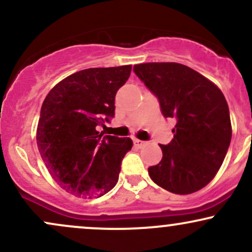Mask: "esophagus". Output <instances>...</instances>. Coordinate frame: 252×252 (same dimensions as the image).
I'll list each match as a JSON object with an SVG mask.
<instances>
[{
	"instance_id": "esophagus-1",
	"label": "esophagus",
	"mask_w": 252,
	"mask_h": 252,
	"mask_svg": "<svg viewBox=\"0 0 252 252\" xmlns=\"http://www.w3.org/2000/svg\"><path fill=\"white\" fill-rule=\"evenodd\" d=\"M134 143H135V146H136V147H138V148H141V147L146 146V144H147L146 141H141V140H137V138H135V140H134Z\"/></svg>"
}]
</instances>
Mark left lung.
Returning a JSON list of instances; mask_svg holds the SVG:
<instances>
[{
	"instance_id": "1",
	"label": "left lung",
	"mask_w": 252,
	"mask_h": 252,
	"mask_svg": "<svg viewBox=\"0 0 252 252\" xmlns=\"http://www.w3.org/2000/svg\"><path fill=\"white\" fill-rule=\"evenodd\" d=\"M135 74L174 118V138L160 144L162 160L148 168L152 180L175 194H190L215 178L231 142L230 111L218 86L178 63L134 66Z\"/></svg>"
}]
</instances>
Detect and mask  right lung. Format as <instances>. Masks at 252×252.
Instances as JSON below:
<instances>
[{"label":"right lung","instance_id":"obj_1","mask_svg":"<svg viewBox=\"0 0 252 252\" xmlns=\"http://www.w3.org/2000/svg\"><path fill=\"white\" fill-rule=\"evenodd\" d=\"M131 65L88 68L48 92L40 111L36 143L52 178L79 198H99L116 186L129 137L104 135L99 126L115 116V96Z\"/></svg>","mask_w":252,"mask_h":252}]
</instances>
